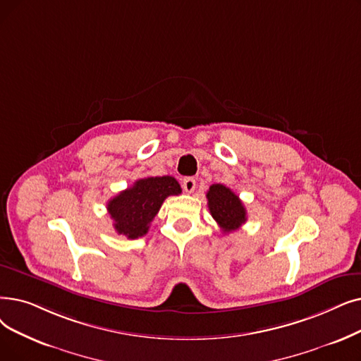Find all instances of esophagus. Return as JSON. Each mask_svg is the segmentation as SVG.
I'll use <instances>...</instances> for the list:
<instances>
[{"label":"esophagus","mask_w":361,"mask_h":361,"mask_svg":"<svg viewBox=\"0 0 361 361\" xmlns=\"http://www.w3.org/2000/svg\"><path fill=\"white\" fill-rule=\"evenodd\" d=\"M183 189H184L187 193L195 192V189H196V180L192 178V177H185V178L183 180Z\"/></svg>","instance_id":"obj_1"}]
</instances>
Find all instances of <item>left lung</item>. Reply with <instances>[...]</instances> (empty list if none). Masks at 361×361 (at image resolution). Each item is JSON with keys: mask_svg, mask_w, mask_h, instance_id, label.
Masks as SVG:
<instances>
[{"mask_svg": "<svg viewBox=\"0 0 361 361\" xmlns=\"http://www.w3.org/2000/svg\"><path fill=\"white\" fill-rule=\"evenodd\" d=\"M212 218L224 233L238 230L246 223V209L238 195L223 184H212L207 193Z\"/></svg>", "mask_w": 361, "mask_h": 361, "instance_id": "left-lung-1", "label": "left lung"}]
</instances>
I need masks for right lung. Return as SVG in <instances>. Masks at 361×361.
I'll list each match as a JSON object with an SVG mask.
<instances>
[{
  "label": "right lung",
  "instance_id": "add662e5",
  "mask_svg": "<svg viewBox=\"0 0 361 361\" xmlns=\"http://www.w3.org/2000/svg\"><path fill=\"white\" fill-rule=\"evenodd\" d=\"M178 181L171 177H147L137 180L127 190L109 200L107 211L118 234L137 239L149 231V226L168 196L180 195Z\"/></svg>",
  "mask_w": 361,
  "mask_h": 361
}]
</instances>
